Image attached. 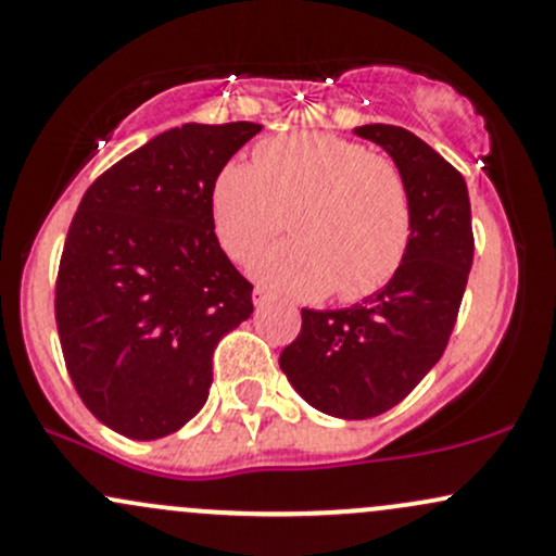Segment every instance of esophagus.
<instances>
[{"label": "esophagus", "instance_id": "34e87169", "mask_svg": "<svg viewBox=\"0 0 556 556\" xmlns=\"http://www.w3.org/2000/svg\"><path fill=\"white\" fill-rule=\"evenodd\" d=\"M266 303H269V295H266L264 287H256V290H253V305H256V308H264Z\"/></svg>", "mask_w": 556, "mask_h": 556}]
</instances>
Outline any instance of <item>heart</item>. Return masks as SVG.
Segmentation results:
<instances>
[{
	"label": "heart",
	"instance_id": "b5f03b06",
	"mask_svg": "<svg viewBox=\"0 0 556 556\" xmlns=\"http://www.w3.org/2000/svg\"><path fill=\"white\" fill-rule=\"evenodd\" d=\"M287 216L295 240L256 266L258 282L285 298H371L400 271L413 238L400 169L331 132L269 138L256 146L253 164L232 162L216 175L214 232L238 264H251Z\"/></svg>",
	"mask_w": 556,
	"mask_h": 556
}]
</instances>
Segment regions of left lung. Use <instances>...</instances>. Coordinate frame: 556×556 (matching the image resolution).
I'll return each instance as SVG.
<instances>
[{"instance_id":"obj_1","label":"left lung","mask_w":556,"mask_h":556,"mask_svg":"<svg viewBox=\"0 0 556 556\" xmlns=\"http://www.w3.org/2000/svg\"><path fill=\"white\" fill-rule=\"evenodd\" d=\"M397 164L413 206V238L384 290L340 311L303 308L300 334L279 355L298 394L334 418L392 410L442 358L473 264L463 175L397 125H361Z\"/></svg>"}]
</instances>
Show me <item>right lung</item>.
Instances as JSON below:
<instances>
[{"instance_id":"add662e5","label":"right lung","mask_w":556,"mask_h":556,"mask_svg":"<svg viewBox=\"0 0 556 556\" xmlns=\"http://www.w3.org/2000/svg\"><path fill=\"white\" fill-rule=\"evenodd\" d=\"M258 130L172 127L96 177L73 216L56 331L83 405L123 437L182 429L208 397L214 348L253 314V285L216 240L212 188Z\"/></svg>"}]
</instances>
